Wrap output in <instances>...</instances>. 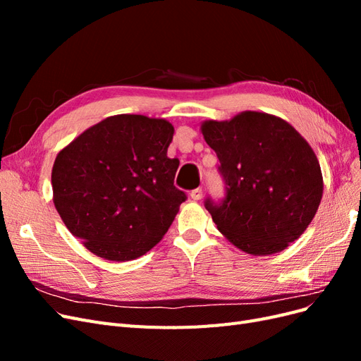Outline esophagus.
I'll return each mask as SVG.
<instances>
[{
    "mask_svg": "<svg viewBox=\"0 0 361 361\" xmlns=\"http://www.w3.org/2000/svg\"><path fill=\"white\" fill-rule=\"evenodd\" d=\"M190 197H191L192 200H200V199L203 197V190H202V188L192 190V191L190 192Z\"/></svg>",
    "mask_w": 361,
    "mask_h": 361,
    "instance_id": "34e87169",
    "label": "esophagus"
}]
</instances>
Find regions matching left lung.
Segmentation results:
<instances>
[{"label":"left lung","mask_w":361,"mask_h":361,"mask_svg":"<svg viewBox=\"0 0 361 361\" xmlns=\"http://www.w3.org/2000/svg\"><path fill=\"white\" fill-rule=\"evenodd\" d=\"M200 130L227 185L220 204L204 203L218 231L253 256L288 248L322 199V171L310 145L286 120L260 111L204 120Z\"/></svg>","instance_id":"left-lung-1"}]
</instances>
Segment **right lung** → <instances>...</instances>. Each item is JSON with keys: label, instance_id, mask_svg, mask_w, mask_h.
<instances>
[{"label": "right lung", "instance_id": "obj_1", "mask_svg": "<svg viewBox=\"0 0 361 361\" xmlns=\"http://www.w3.org/2000/svg\"><path fill=\"white\" fill-rule=\"evenodd\" d=\"M166 118L117 114L85 129L54 161L52 200L69 232L93 255L126 262L167 233L185 192L174 187L179 159L167 149Z\"/></svg>", "mask_w": 361, "mask_h": 361}]
</instances>
